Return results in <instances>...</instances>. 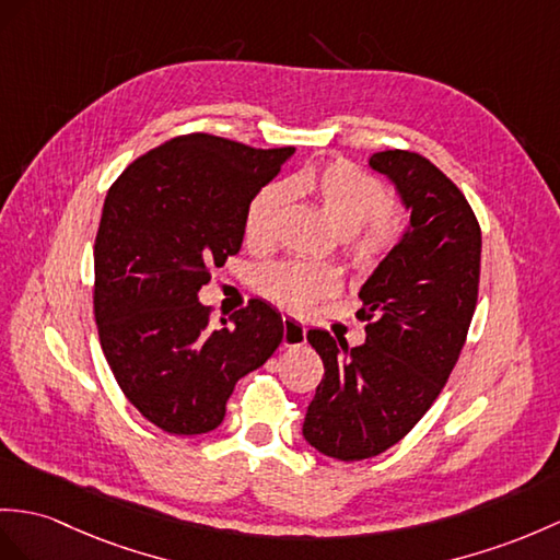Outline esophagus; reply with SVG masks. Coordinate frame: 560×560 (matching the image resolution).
<instances>
[{"label": "esophagus", "instance_id": "obj_1", "mask_svg": "<svg viewBox=\"0 0 560 560\" xmlns=\"http://www.w3.org/2000/svg\"><path fill=\"white\" fill-rule=\"evenodd\" d=\"M306 342V325L292 316H282V345L299 347Z\"/></svg>", "mask_w": 560, "mask_h": 560}]
</instances>
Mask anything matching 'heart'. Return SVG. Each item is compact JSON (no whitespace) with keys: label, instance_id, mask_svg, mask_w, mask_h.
Returning a JSON list of instances; mask_svg holds the SVG:
<instances>
[{"label":"heart","instance_id":"1","mask_svg":"<svg viewBox=\"0 0 560 560\" xmlns=\"http://www.w3.org/2000/svg\"><path fill=\"white\" fill-rule=\"evenodd\" d=\"M290 192L316 203L335 233L345 237L347 254L357 268L377 266L399 240V223L389 213V187L349 161H332L306 168L284 185L268 183L258 189L244 211V240L249 247L264 249L276 240ZM337 284V272L316 264H268L256 272V288L294 311H304L320 296L332 294Z\"/></svg>","mask_w":560,"mask_h":560}]
</instances>
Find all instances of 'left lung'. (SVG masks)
Segmentation results:
<instances>
[{"label": "left lung", "mask_w": 560, "mask_h": 560, "mask_svg": "<svg viewBox=\"0 0 560 560\" xmlns=\"http://www.w3.org/2000/svg\"><path fill=\"white\" fill-rule=\"evenodd\" d=\"M411 213L406 233L359 296L365 342L308 330L325 375L304 418V440L337 460H363L404 440L440 397L466 345L480 284V223L468 199L425 156H371Z\"/></svg>", "instance_id": "left-lung-1"}]
</instances>
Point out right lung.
I'll return each instance as SVG.
<instances>
[{
    "instance_id": "add662e5",
    "label": "right lung",
    "mask_w": 560,
    "mask_h": 560,
    "mask_svg": "<svg viewBox=\"0 0 560 560\" xmlns=\"http://www.w3.org/2000/svg\"><path fill=\"white\" fill-rule=\"evenodd\" d=\"M292 154L192 132L135 159L108 189L94 318L118 387L163 432L215 430L237 380L282 342L280 313L261 299L211 327L197 294L240 252L249 199Z\"/></svg>"
}]
</instances>
